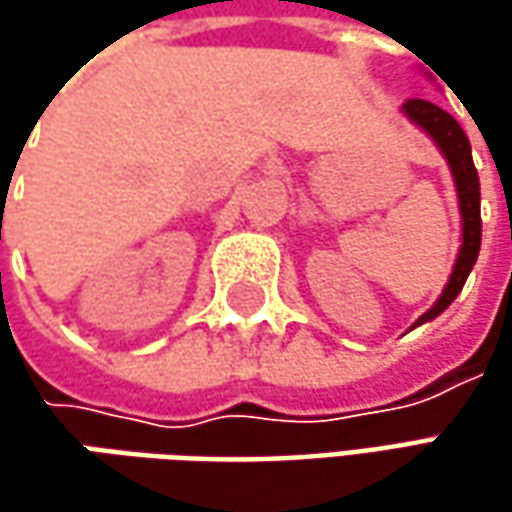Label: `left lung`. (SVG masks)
Listing matches in <instances>:
<instances>
[{"label":"left lung","instance_id":"obj_1","mask_svg":"<svg viewBox=\"0 0 512 512\" xmlns=\"http://www.w3.org/2000/svg\"><path fill=\"white\" fill-rule=\"evenodd\" d=\"M404 113L419 128L427 130L436 139V145L442 148L444 156H447L450 170H453V179H456V190H459V210H462L464 222L462 250H459L456 267L450 273V282H447L444 293L439 296V302L430 307L422 319L416 322V325H422V322L436 319L462 293L464 282H467L470 270H473L476 259H479V247H482V190H479V173H476V165H473L470 139L464 136L459 122L447 110L433 105V102H427V99H410V102H404Z\"/></svg>","mask_w":512,"mask_h":512}]
</instances>
